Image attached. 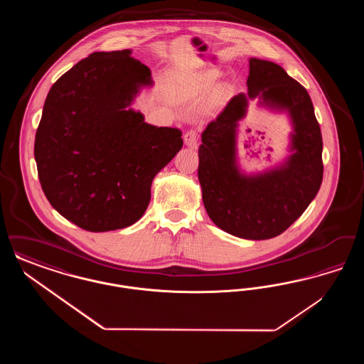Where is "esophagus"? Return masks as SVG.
Returning a JSON list of instances; mask_svg holds the SVG:
<instances>
[{
	"instance_id": "esophagus-1",
	"label": "esophagus",
	"mask_w": 364,
	"mask_h": 364,
	"mask_svg": "<svg viewBox=\"0 0 364 364\" xmlns=\"http://www.w3.org/2000/svg\"><path fill=\"white\" fill-rule=\"evenodd\" d=\"M184 143L188 146V147H196V144H198V132L195 131V129H190V131H187L186 134H184Z\"/></svg>"
}]
</instances>
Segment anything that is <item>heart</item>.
Wrapping results in <instances>:
<instances>
[{
  "label": "heart",
  "mask_w": 364,
  "mask_h": 364,
  "mask_svg": "<svg viewBox=\"0 0 364 364\" xmlns=\"http://www.w3.org/2000/svg\"><path fill=\"white\" fill-rule=\"evenodd\" d=\"M218 75L215 72H205L200 75L191 76L181 82H177L174 86L173 94L177 101L181 102H196L199 101L214 83L217 82ZM228 95V88L225 86L217 87L206 101V109H214L224 102Z\"/></svg>",
  "instance_id": "heart-1"
}]
</instances>
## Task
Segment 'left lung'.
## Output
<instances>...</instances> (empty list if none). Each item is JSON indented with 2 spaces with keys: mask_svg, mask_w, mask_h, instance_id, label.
Segmentation results:
<instances>
[{
  "mask_svg": "<svg viewBox=\"0 0 364 364\" xmlns=\"http://www.w3.org/2000/svg\"><path fill=\"white\" fill-rule=\"evenodd\" d=\"M247 86L250 98L259 95L264 104L289 112L294 154L269 173H239L235 136L247 97L237 94L202 134L198 177L203 205L215 225L242 239L266 240L292 225L321 188L322 135L307 90L278 64L251 58Z\"/></svg>",
  "mask_w": 364,
  "mask_h": 364,
  "instance_id": "8db88e82",
  "label": "left lung"
}]
</instances>
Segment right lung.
<instances>
[{
  "mask_svg": "<svg viewBox=\"0 0 364 364\" xmlns=\"http://www.w3.org/2000/svg\"><path fill=\"white\" fill-rule=\"evenodd\" d=\"M151 72L131 50L95 52L53 85L35 135L38 177L63 217L88 232L132 225L151 183L183 147L181 131L129 106Z\"/></svg>",
  "mask_w": 364,
  "mask_h": 364,
  "instance_id": "1",
  "label": "right lung"
}]
</instances>
